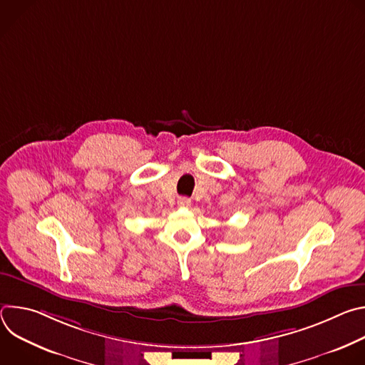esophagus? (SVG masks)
Wrapping results in <instances>:
<instances>
[{"instance_id": "esophagus-1", "label": "esophagus", "mask_w": 365, "mask_h": 365, "mask_svg": "<svg viewBox=\"0 0 365 365\" xmlns=\"http://www.w3.org/2000/svg\"><path fill=\"white\" fill-rule=\"evenodd\" d=\"M178 206H179V207H189V206H190V199H189V197H186V196L179 197V200H178Z\"/></svg>"}]
</instances>
